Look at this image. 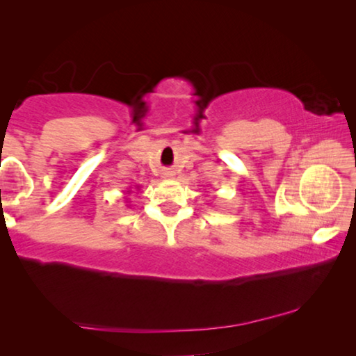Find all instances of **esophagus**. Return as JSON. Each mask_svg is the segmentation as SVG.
Masks as SVG:
<instances>
[{
  "mask_svg": "<svg viewBox=\"0 0 356 356\" xmlns=\"http://www.w3.org/2000/svg\"><path fill=\"white\" fill-rule=\"evenodd\" d=\"M174 174L172 172H165V177H172Z\"/></svg>",
  "mask_w": 356,
  "mask_h": 356,
  "instance_id": "34e87169",
  "label": "esophagus"
}]
</instances>
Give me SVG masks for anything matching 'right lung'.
I'll use <instances>...</instances> for the list:
<instances>
[{"instance_id": "1", "label": "right lung", "mask_w": 356, "mask_h": 356, "mask_svg": "<svg viewBox=\"0 0 356 356\" xmlns=\"http://www.w3.org/2000/svg\"><path fill=\"white\" fill-rule=\"evenodd\" d=\"M136 190H140V186H138V185H136ZM130 193L131 191H127V193H125V195H130Z\"/></svg>"}]
</instances>
